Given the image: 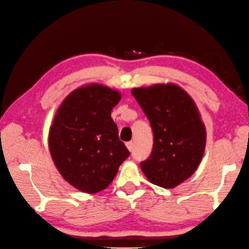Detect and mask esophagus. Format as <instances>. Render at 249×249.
<instances>
[{"label":"esophagus","instance_id":"34e87169","mask_svg":"<svg viewBox=\"0 0 249 249\" xmlns=\"http://www.w3.org/2000/svg\"><path fill=\"white\" fill-rule=\"evenodd\" d=\"M125 145H127V148H128V150L130 152L132 151L133 150V142H131V141H129V142H127V143H125Z\"/></svg>","mask_w":249,"mask_h":249}]
</instances>
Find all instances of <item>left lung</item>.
Segmentation results:
<instances>
[{"label": "left lung", "mask_w": 249, "mask_h": 249, "mask_svg": "<svg viewBox=\"0 0 249 249\" xmlns=\"http://www.w3.org/2000/svg\"><path fill=\"white\" fill-rule=\"evenodd\" d=\"M153 131L150 157L140 163L148 180L172 189L189 178L202 161L206 143L204 124L192 98L173 84L133 88Z\"/></svg>", "instance_id": "1"}]
</instances>
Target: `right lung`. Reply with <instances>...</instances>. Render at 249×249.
Instances as JSON below:
<instances>
[{
	"mask_svg": "<svg viewBox=\"0 0 249 249\" xmlns=\"http://www.w3.org/2000/svg\"><path fill=\"white\" fill-rule=\"evenodd\" d=\"M120 99L117 90L90 84L69 93L57 110L48 136L51 156L62 177L81 192L105 190L130 156L111 118Z\"/></svg>",
	"mask_w": 249,
	"mask_h": 249,
	"instance_id": "obj_1",
	"label": "right lung"
}]
</instances>
